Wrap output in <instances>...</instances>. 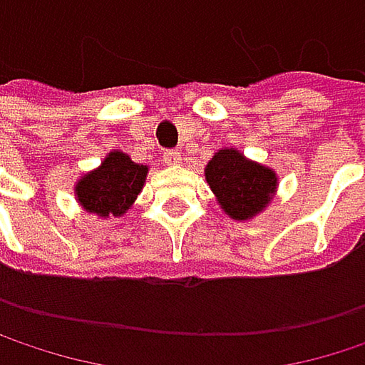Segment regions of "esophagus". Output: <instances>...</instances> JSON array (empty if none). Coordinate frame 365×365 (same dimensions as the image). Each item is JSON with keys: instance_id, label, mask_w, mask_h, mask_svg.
I'll list each match as a JSON object with an SVG mask.
<instances>
[{"instance_id": "esophagus-1", "label": "esophagus", "mask_w": 365, "mask_h": 365, "mask_svg": "<svg viewBox=\"0 0 365 365\" xmlns=\"http://www.w3.org/2000/svg\"><path fill=\"white\" fill-rule=\"evenodd\" d=\"M165 163L167 165H180L182 163V152L180 150H167L165 152Z\"/></svg>"}]
</instances>
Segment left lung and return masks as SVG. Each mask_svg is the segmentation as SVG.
<instances>
[{"label":"left lung","instance_id":"8db88e82","mask_svg":"<svg viewBox=\"0 0 365 365\" xmlns=\"http://www.w3.org/2000/svg\"><path fill=\"white\" fill-rule=\"evenodd\" d=\"M205 175L222 209L235 220L254 217L268 205L277 187L270 169L247 160L237 150H220L207 165Z\"/></svg>","mask_w":365,"mask_h":365}]
</instances>
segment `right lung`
<instances>
[{"label":"right lung","instance_id":"right-lung-1","mask_svg":"<svg viewBox=\"0 0 365 365\" xmlns=\"http://www.w3.org/2000/svg\"><path fill=\"white\" fill-rule=\"evenodd\" d=\"M145 175L148 167L133 163L122 152H111L97 171L78 182L76 194L91 213L101 217L122 215L141 192Z\"/></svg>","mask_w":365,"mask_h":365}]
</instances>
